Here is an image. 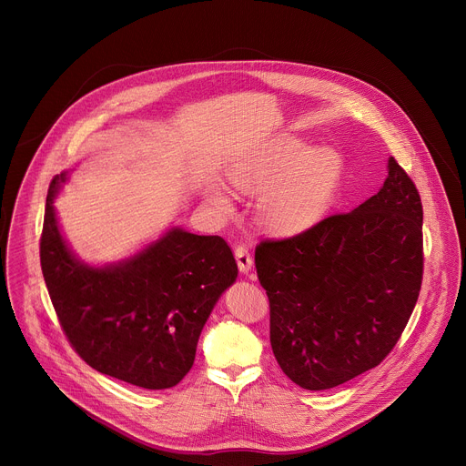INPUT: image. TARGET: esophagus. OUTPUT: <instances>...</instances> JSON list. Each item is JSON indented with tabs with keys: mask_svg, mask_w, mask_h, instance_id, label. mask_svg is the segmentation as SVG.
<instances>
[{
	"mask_svg": "<svg viewBox=\"0 0 466 466\" xmlns=\"http://www.w3.org/2000/svg\"><path fill=\"white\" fill-rule=\"evenodd\" d=\"M234 254H236V261H238L239 271H241L243 275L248 273V271L252 269V254H250V250H248L245 245H238L236 250H234Z\"/></svg>",
	"mask_w": 466,
	"mask_h": 466,
	"instance_id": "34e87169",
	"label": "esophagus"
}]
</instances>
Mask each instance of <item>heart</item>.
<instances>
[{
    "instance_id": "b5f03b06",
    "label": "heart",
    "mask_w": 466,
    "mask_h": 466,
    "mask_svg": "<svg viewBox=\"0 0 466 466\" xmlns=\"http://www.w3.org/2000/svg\"><path fill=\"white\" fill-rule=\"evenodd\" d=\"M343 175L341 157L326 147L309 149L302 142L282 138L234 160L227 178L238 191H263L259 223L275 234H297L315 225L334 201ZM221 212H232V201L218 186L205 189Z\"/></svg>"
}]
</instances>
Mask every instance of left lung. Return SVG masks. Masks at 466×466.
<instances>
[{"label": "left lung", "mask_w": 466, "mask_h": 466, "mask_svg": "<svg viewBox=\"0 0 466 466\" xmlns=\"http://www.w3.org/2000/svg\"><path fill=\"white\" fill-rule=\"evenodd\" d=\"M254 261L280 369L308 390L338 387L380 365L413 313L424 269L420 195L390 157L381 189L363 205L261 241Z\"/></svg>", "instance_id": "8db88e82"}]
</instances>
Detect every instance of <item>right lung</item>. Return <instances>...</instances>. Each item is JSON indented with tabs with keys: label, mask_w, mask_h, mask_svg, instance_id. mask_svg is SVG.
I'll list each match as a JSON object with an SVG mask.
<instances>
[{
	"label": "right lung",
	"mask_w": 466,
	"mask_h": 466,
	"mask_svg": "<svg viewBox=\"0 0 466 466\" xmlns=\"http://www.w3.org/2000/svg\"><path fill=\"white\" fill-rule=\"evenodd\" d=\"M47 191L40 238L44 280L74 350L97 372L144 389H169L191 369L216 302L236 282L238 265L219 236L178 227L123 261L94 268L60 234Z\"/></svg>",
	"instance_id": "1"
}]
</instances>
